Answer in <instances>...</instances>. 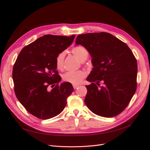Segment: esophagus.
<instances>
[{
  "instance_id": "obj_1",
  "label": "esophagus",
  "mask_w": 150,
  "mask_h": 150,
  "mask_svg": "<svg viewBox=\"0 0 150 150\" xmlns=\"http://www.w3.org/2000/svg\"><path fill=\"white\" fill-rule=\"evenodd\" d=\"M72 86H73L74 89H76L77 88L79 87V85L78 84H72Z\"/></svg>"
}]
</instances>
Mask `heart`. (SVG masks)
<instances>
[{"instance_id":"b5f03b06","label":"heart","mask_w":150,"mask_h":150,"mask_svg":"<svg viewBox=\"0 0 150 150\" xmlns=\"http://www.w3.org/2000/svg\"><path fill=\"white\" fill-rule=\"evenodd\" d=\"M71 51L72 54L77 58H78L81 61H84L86 59H87L89 56L88 50L82 46H78L73 47ZM65 56L66 52L64 51H62L57 55L56 57V66L58 69L61 70L64 67ZM85 76V72L81 70L68 71L63 74L62 79L66 82L76 84L81 82V81L84 79Z\"/></svg>"}]
</instances>
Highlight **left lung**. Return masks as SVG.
<instances>
[{"mask_svg": "<svg viewBox=\"0 0 150 150\" xmlns=\"http://www.w3.org/2000/svg\"><path fill=\"white\" fill-rule=\"evenodd\" d=\"M76 44L88 50L94 66L87 78L92 83L86 86V106L100 116L120 115L128 106L137 88L138 65L133 53L126 43L104 32L79 35Z\"/></svg>", "mask_w": 150, "mask_h": 150, "instance_id": "8db88e82", "label": "left lung"}]
</instances>
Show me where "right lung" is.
<instances>
[{
	"mask_svg": "<svg viewBox=\"0 0 150 150\" xmlns=\"http://www.w3.org/2000/svg\"><path fill=\"white\" fill-rule=\"evenodd\" d=\"M71 36L44 35L25 46L12 70L14 91L25 110L39 119L47 120L62 111L73 92L70 83L59 84L56 57L72 43Z\"/></svg>",
	"mask_w": 150,
	"mask_h": 150,
	"instance_id": "add662e5",
	"label": "right lung"
}]
</instances>
